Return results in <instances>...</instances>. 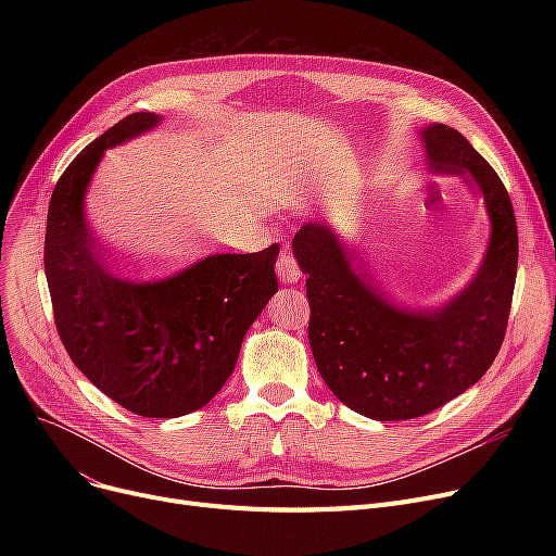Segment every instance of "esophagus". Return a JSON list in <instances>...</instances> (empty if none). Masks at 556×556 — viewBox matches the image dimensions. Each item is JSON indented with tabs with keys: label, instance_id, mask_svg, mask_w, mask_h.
Returning <instances> with one entry per match:
<instances>
[{
	"label": "esophagus",
	"instance_id": "obj_1",
	"mask_svg": "<svg viewBox=\"0 0 556 556\" xmlns=\"http://www.w3.org/2000/svg\"><path fill=\"white\" fill-rule=\"evenodd\" d=\"M277 277L283 281V283H298L302 279V268L298 258L293 256V252H290L288 248L281 250L279 258H277Z\"/></svg>",
	"mask_w": 556,
	"mask_h": 556
}]
</instances>
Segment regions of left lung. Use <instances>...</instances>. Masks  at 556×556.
<instances>
[{"label": "left lung", "instance_id": "1", "mask_svg": "<svg viewBox=\"0 0 556 556\" xmlns=\"http://www.w3.org/2000/svg\"><path fill=\"white\" fill-rule=\"evenodd\" d=\"M428 166L478 187L491 239L471 283L444 306L403 308L367 273L361 254L323 220L304 225L293 254L311 304L308 342L329 390L363 417H424L476 386L505 340L518 266L509 193L464 135L444 124L421 130Z\"/></svg>", "mask_w": 556, "mask_h": 556}]
</instances>
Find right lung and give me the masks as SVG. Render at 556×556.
Wrapping results in <instances>:
<instances>
[{"label": "right lung", "instance_id": "obj_1", "mask_svg": "<svg viewBox=\"0 0 556 556\" xmlns=\"http://www.w3.org/2000/svg\"><path fill=\"white\" fill-rule=\"evenodd\" d=\"M160 124L135 112L74 157L47 214L45 273L53 319L74 365L139 417L173 419L207 405L237 367L241 342L277 293L279 245L212 254L166 277H132L103 258L85 191L103 153Z\"/></svg>", "mask_w": 556, "mask_h": 556}]
</instances>
